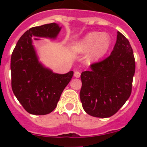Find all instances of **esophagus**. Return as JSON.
<instances>
[{
	"mask_svg": "<svg viewBox=\"0 0 147 147\" xmlns=\"http://www.w3.org/2000/svg\"><path fill=\"white\" fill-rule=\"evenodd\" d=\"M80 76H81V73L80 72V71H76L74 72V76L76 78H79V77H80Z\"/></svg>",
	"mask_w": 147,
	"mask_h": 147,
	"instance_id": "esophagus-1",
	"label": "esophagus"
}]
</instances>
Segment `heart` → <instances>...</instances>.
Segmentation results:
<instances>
[{
	"label": "heart",
	"instance_id": "b5f03b06",
	"mask_svg": "<svg viewBox=\"0 0 147 147\" xmlns=\"http://www.w3.org/2000/svg\"><path fill=\"white\" fill-rule=\"evenodd\" d=\"M112 44V39L107 33L90 32L74 45L72 50L77 54L88 52V60L96 62L108 52Z\"/></svg>",
	"mask_w": 147,
	"mask_h": 147
}]
</instances>
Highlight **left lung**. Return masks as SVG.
<instances>
[{
  "instance_id": "8db88e82",
  "label": "left lung",
  "mask_w": 147,
  "mask_h": 147,
  "mask_svg": "<svg viewBox=\"0 0 147 147\" xmlns=\"http://www.w3.org/2000/svg\"><path fill=\"white\" fill-rule=\"evenodd\" d=\"M108 57L90 65L81 74L80 100L90 115L108 118L130 96L136 62L129 40L121 32Z\"/></svg>"
}]
</instances>
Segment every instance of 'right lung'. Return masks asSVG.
<instances>
[{
    "label": "right lung",
    "mask_w": 147,
    "mask_h": 147,
    "mask_svg": "<svg viewBox=\"0 0 147 147\" xmlns=\"http://www.w3.org/2000/svg\"><path fill=\"white\" fill-rule=\"evenodd\" d=\"M62 27L57 23L31 28L18 41L11 57L12 91L27 112L46 115L56 108L74 72L54 73L39 60L32 37L55 40Z\"/></svg>",
    "instance_id": "add662e5"
}]
</instances>
